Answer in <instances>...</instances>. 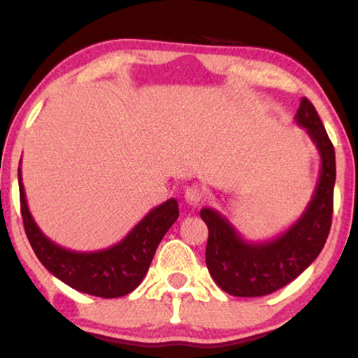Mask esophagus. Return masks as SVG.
Wrapping results in <instances>:
<instances>
[{
	"instance_id": "1",
	"label": "esophagus",
	"mask_w": 358,
	"mask_h": 358,
	"mask_svg": "<svg viewBox=\"0 0 358 358\" xmlns=\"http://www.w3.org/2000/svg\"><path fill=\"white\" fill-rule=\"evenodd\" d=\"M203 199L205 192L203 188L199 187V185H192V187H188L187 192H185V200L190 205H199L200 202H203Z\"/></svg>"
}]
</instances>
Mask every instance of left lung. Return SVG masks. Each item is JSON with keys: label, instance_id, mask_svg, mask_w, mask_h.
I'll return each instance as SVG.
<instances>
[{"label": "left lung", "instance_id": "left-lung-1", "mask_svg": "<svg viewBox=\"0 0 358 358\" xmlns=\"http://www.w3.org/2000/svg\"><path fill=\"white\" fill-rule=\"evenodd\" d=\"M296 124L305 127L322 158L318 183L306 210L278 237L249 242L213 208L200 217L208 227L205 262L213 281L232 296L256 298L281 289L296 279L322 252L331 227L335 187V150L315 106L306 97L299 102Z\"/></svg>", "mask_w": 358, "mask_h": 358}]
</instances>
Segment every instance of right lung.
<instances>
[{"mask_svg":"<svg viewBox=\"0 0 358 358\" xmlns=\"http://www.w3.org/2000/svg\"><path fill=\"white\" fill-rule=\"evenodd\" d=\"M18 183L24 232L36 257L62 282L92 296L119 298L136 289L150 269L156 248L178 219V202L170 199L155 207L117 244L79 252L62 248L40 231L24 196L22 168H18Z\"/></svg>","mask_w":358,"mask_h":358,"instance_id":"right-lung-1","label":"right lung"}]
</instances>
